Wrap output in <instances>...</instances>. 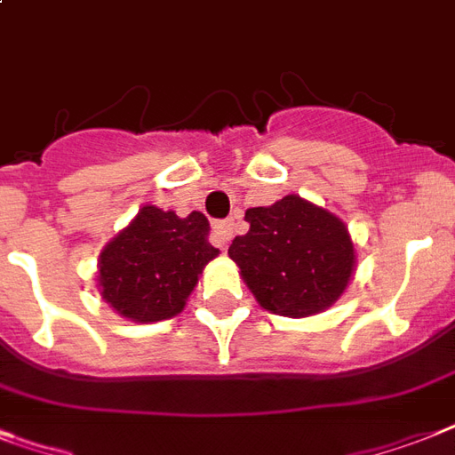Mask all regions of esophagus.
<instances>
[{
    "instance_id": "obj_1",
    "label": "esophagus",
    "mask_w": 455,
    "mask_h": 455,
    "mask_svg": "<svg viewBox=\"0 0 455 455\" xmlns=\"http://www.w3.org/2000/svg\"><path fill=\"white\" fill-rule=\"evenodd\" d=\"M215 238H217V243H220V247H227L228 240L234 238V221H231V220L217 221V224H215Z\"/></svg>"
}]
</instances>
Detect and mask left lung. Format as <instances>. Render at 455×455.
<instances>
[{
  "label": "left lung",
  "instance_id": "1",
  "mask_svg": "<svg viewBox=\"0 0 455 455\" xmlns=\"http://www.w3.org/2000/svg\"><path fill=\"white\" fill-rule=\"evenodd\" d=\"M250 231L235 235L228 257L261 308L308 317L330 308L355 271L348 228L324 208L285 196L268 208L245 212Z\"/></svg>",
  "mask_w": 455,
  "mask_h": 455
}]
</instances>
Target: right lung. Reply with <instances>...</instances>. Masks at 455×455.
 <instances>
[{"instance_id": "obj_1", "label": "right lung", "mask_w": 455, "mask_h": 455, "mask_svg": "<svg viewBox=\"0 0 455 455\" xmlns=\"http://www.w3.org/2000/svg\"><path fill=\"white\" fill-rule=\"evenodd\" d=\"M205 215L177 217L144 205L107 243L98 259V287L107 304L135 323H158L182 313L205 264L220 254L208 243Z\"/></svg>"}]
</instances>
